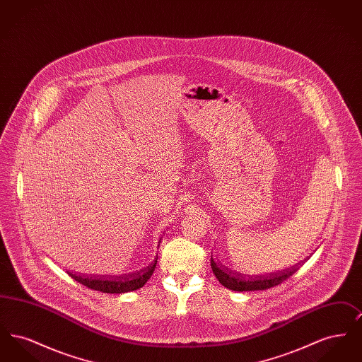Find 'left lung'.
Returning <instances> with one entry per match:
<instances>
[{
    "label": "left lung",
    "instance_id": "left-lung-1",
    "mask_svg": "<svg viewBox=\"0 0 362 362\" xmlns=\"http://www.w3.org/2000/svg\"><path fill=\"white\" fill-rule=\"evenodd\" d=\"M301 263H304V260H301L300 263L294 264L289 269H285L282 272L270 273L269 276H244L228 270L223 264H217L213 258L210 260L211 270H213L216 278L220 281V284L235 292H251V291L270 289L273 286L282 284L289 276H292L300 269Z\"/></svg>",
    "mask_w": 362,
    "mask_h": 362
}]
</instances>
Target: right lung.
<instances>
[{
  "mask_svg": "<svg viewBox=\"0 0 362 362\" xmlns=\"http://www.w3.org/2000/svg\"><path fill=\"white\" fill-rule=\"evenodd\" d=\"M156 263H157V257L155 260L144 267L142 270L136 272V273H130V274H123V276H80V274H69L74 281L83 284L86 288L93 289V291H99L103 293H127L137 291L139 288H142L151 276L153 274L156 269Z\"/></svg>",
  "mask_w": 362,
  "mask_h": 362,
  "instance_id": "add662e5",
  "label": "right lung"
}]
</instances>
